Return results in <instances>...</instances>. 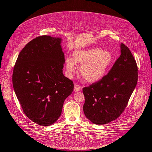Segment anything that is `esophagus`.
<instances>
[{
    "instance_id": "34e87169",
    "label": "esophagus",
    "mask_w": 152,
    "mask_h": 152,
    "mask_svg": "<svg viewBox=\"0 0 152 152\" xmlns=\"http://www.w3.org/2000/svg\"><path fill=\"white\" fill-rule=\"evenodd\" d=\"M81 90V87L79 85L77 84H75L74 86V91L75 92H78Z\"/></svg>"
}]
</instances>
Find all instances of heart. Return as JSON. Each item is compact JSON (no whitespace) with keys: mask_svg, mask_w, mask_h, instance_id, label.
Wrapping results in <instances>:
<instances>
[{"mask_svg":"<svg viewBox=\"0 0 152 152\" xmlns=\"http://www.w3.org/2000/svg\"><path fill=\"white\" fill-rule=\"evenodd\" d=\"M72 58H66V73L69 78L76 71V65H80V73L89 83L101 80L113 64V57L108 51L98 48L74 51Z\"/></svg>","mask_w":152,"mask_h":152,"instance_id":"b5f03b06","label":"heart"}]
</instances>
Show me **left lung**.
<instances>
[{
	"label": "left lung",
	"instance_id": "1",
	"mask_svg": "<svg viewBox=\"0 0 152 152\" xmlns=\"http://www.w3.org/2000/svg\"><path fill=\"white\" fill-rule=\"evenodd\" d=\"M120 45L121 55L108 73L83 89L84 115L96 125L110 123L120 116L137 85L136 60L126 46L123 43Z\"/></svg>",
	"mask_w": 152,
	"mask_h": 152
}]
</instances>
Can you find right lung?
<instances>
[{
  "label": "right lung",
  "instance_id": "right-lung-1",
  "mask_svg": "<svg viewBox=\"0 0 152 152\" xmlns=\"http://www.w3.org/2000/svg\"><path fill=\"white\" fill-rule=\"evenodd\" d=\"M61 37L39 36L19 54L12 83L25 115L42 126L55 123L61 114L73 83L63 73L64 55Z\"/></svg>",
  "mask_w": 152,
  "mask_h": 152
}]
</instances>
